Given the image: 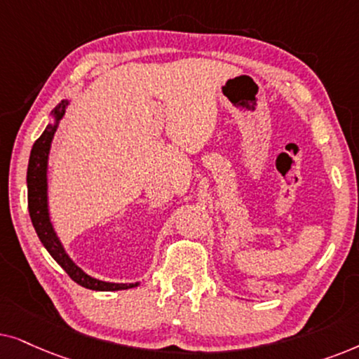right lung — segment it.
Instances as JSON below:
<instances>
[{
    "mask_svg": "<svg viewBox=\"0 0 359 359\" xmlns=\"http://www.w3.org/2000/svg\"><path fill=\"white\" fill-rule=\"evenodd\" d=\"M69 102L59 103L55 107L54 114L55 123L49 124L46 131L39 136V140L34 142L29 157V165H27V208H29L31 222L34 224V229L39 236V240L49 255L59 262L67 274L70 276L72 280L80 284L82 287L92 289V290H123L136 287V284H114V283H104V280H98L90 277L88 274L80 269L74 261L67 256V252L62 248V243L57 238L54 228H52L49 210H47V159H49L50 142L54 137V133L57 130V124L64 116L65 107Z\"/></svg>",
    "mask_w": 359,
    "mask_h": 359,
    "instance_id": "right-lung-1",
    "label": "right lung"
}]
</instances>
